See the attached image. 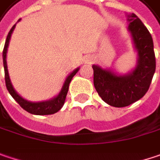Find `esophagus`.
Wrapping results in <instances>:
<instances>
[{
    "label": "esophagus",
    "instance_id": "esophagus-1",
    "mask_svg": "<svg viewBox=\"0 0 160 160\" xmlns=\"http://www.w3.org/2000/svg\"><path fill=\"white\" fill-rule=\"evenodd\" d=\"M92 59H93V58H92L91 56H89V57H87V58H86V62H89V61H91Z\"/></svg>",
    "mask_w": 160,
    "mask_h": 160
}]
</instances>
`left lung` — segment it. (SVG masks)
Segmentation results:
<instances>
[{"label":"left lung","mask_w":160,"mask_h":160,"mask_svg":"<svg viewBox=\"0 0 160 160\" xmlns=\"http://www.w3.org/2000/svg\"><path fill=\"white\" fill-rule=\"evenodd\" d=\"M137 63L126 74L93 64L94 86L100 97L111 107L124 108L142 98L148 92L156 70L152 36L136 14H127Z\"/></svg>","instance_id":"obj_1"}]
</instances>
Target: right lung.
<instances>
[{"mask_svg":"<svg viewBox=\"0 0 160 160\" xmlns=\"http://www.w3.org/2000/svg\"><path fill=\"white\" fill-rule=\"evenodd\" d=\"M21 20V19H20ZM20 20H18V22H20ZM16 24H14L12 29L10 30L7 38L5 41V44H4V48L2 52V59H3V67H4V74H5V84L7 90L9 91L10 95L13 97V99L17 102L18 104L24 109L25 111H27L31 114L33 115H38V116H43V115H52L54 114L56 112H58L60 109L63 108L64 101H65V97L68 92V88L70 82L72 80V78L74 76V74H76L80 67L75 68L74 71H72L70 74H68L63 82V86L60 90V92L51 99L49 100H45V101H40V102H32V101H29L27 99L21 97L16 90L14 89V87L12 86V82H11V78L9 75V71H8V66H7V52H8V47H9V43L10 40L12 37V34L15 29Z\"/></svg>","mask_w":160,"mask_h":160,"instance_id":"1","label":"right lung"}]
</instances>
